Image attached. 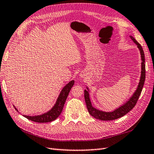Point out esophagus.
Listing matches in <instances>:
<instances>
[{"mask_svg":"<svg viewBox=\"0 0 154 154\" xmlns=\"http://www.w3.org/2000/svg\"><path fill=\"white\" fill-rule=\"evenodd\" d=\"M85 76V74L84 73H81V74H80V76L81 78H84Z\"/></svg>","mask_w":154,"mask_h":154,"instance_id":"34e87169","label":"esophagus"}]
</instances>
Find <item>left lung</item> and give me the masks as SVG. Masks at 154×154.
<instances>
[{"label":"left lung","instance_id":"obj_1","mask_svg":"<svg viewBox=\"0 0 154 154\" xmlns=\"http://www.w3.org/2000/svg\"><path fill=\"white\" fill-rule=\"evenodd\" d=\"M130 38L136 44L137 48L139 49V52L141 54V77L140 80H139L138 86L137 87L136 91L134 92L133 95L130 97V99L124 103L123 105H121L118 108L115 109L112 112H105L102 111L99 109H97L94 108V106L92 105L91 101L90 100V96H89V89L87 87V89L84 91V97L86 105L87 107V109L89 114L93 116L94 118L102 120V121H112L114 119H118L119 118L123 117V116L127 114L128 112L131 110L136 105L137 101L139 99V97L140 96L143 87L144 85V80H145V59H144V51L141 45L139 44L136 40L132 36H130Z\"/></svg>","mask_w":154,"mask_h":154}]
</instances>
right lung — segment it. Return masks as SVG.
<instances>
[{"label": "right lung", "mask_w": 154, "mask_h": 154, "mask_svg": "<svg viewBox=\"0 0 154 154\" xmlns=\"http://www.w3.org/2000/svg\"><path fill=\"white\" fill-rule=\"evenodd\" d=\"M74 84V81L72 80L71 82H69L67 85L63 87L61 92L60 93L55 104L52 108L47 112H45L42 114L37 116H31L23 115V116L26 118L27 119L32 121V122L37 123H48L55 120L60 115V114L62 113L65 102H66L67 97L69 95V93ZM14 107H15V109L17 110V111H18V110L15 106H14Z\"/></svg>", "instance_id": "add662e5"}]
</instances>
